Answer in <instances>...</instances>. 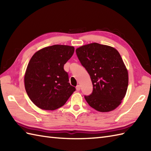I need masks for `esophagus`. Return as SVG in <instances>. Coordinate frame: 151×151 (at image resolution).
I'll use <instances>...</instances> for the list:
<instances>
[{
	"label": "esophagus",
	"instance_id": "obj_1",
	"mask_svg": "<svg viewBox=\"0 0 151 151\" xmlns=\"http://www.w3.org/2000/svg\"><path fill=\"white\" fill-rule=\"evenodd\" d=\"M76 90H77V91H80V89H81V86H80V85L76 86Z\"/></svg>",
	"mask_w": 151,
	"mask_h": 151
}]
</instances>
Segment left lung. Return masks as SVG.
Listing matches in <instances>:
<instances>
[{"label": "left lung", "instance_id": "1", "mask_svg": "<svg viewBox=\"0 0 151 151\" xmlns=\"http://www.w3.org/2000/svg\"><path fill=\"white\" fill-rule=\"evenodd\" d=\"M76 53L93 84V92L84 96L86 101L99 111L114 110L121 103L129 84L127 69L119 53L97 43L79 47Z\"/></svg>", "mask_w": 151, "mask_h": 151}]
</instances>
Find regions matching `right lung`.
Listing matches in <instances>:
<instances>
[{"instance_id":"1","label":"right lung","mask_w":151,"mask_h":151,"mask_svg":"<svg viewBox=\"0 0 151 151\" xmlns=\"http://www.w3.org/2000/svg\"><path fill=\"white\" fill-rule=\"evenodd\" d=\"M72 46L54 45L32 57L24 75L27 95L38 108L54 110L62 107L76 90L69 82L64 64L74 53Z\"/></svg>"}]
</instances>
